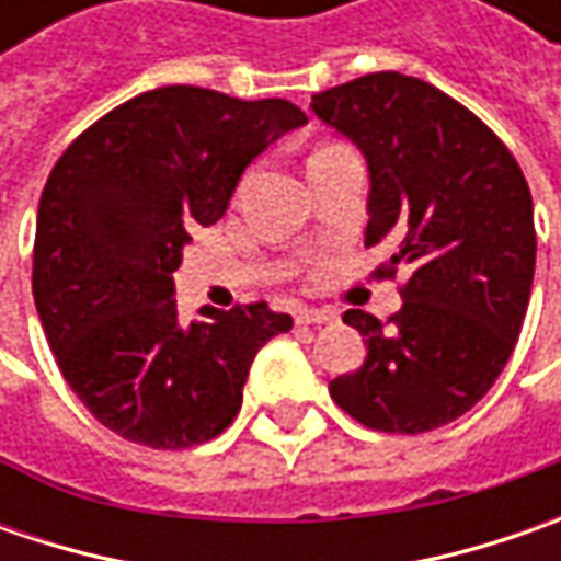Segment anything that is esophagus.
<instances>
[{
  "instance_id": "1",
  "label": "esophagus",
  "mask_w": 561,
  "mask_h": 561,
  "mask_svg": "<svg viewBox=\"0 0 561 561\" xmlns=\"http://www.w3.org/2000/svg\"><path fill=\"white\" fill-rule=\"evenodd\" d=\"M334 318L331 309H296V324H331Z\"/></svg>"
}]
</instances>
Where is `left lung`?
I'll list each match as a JSON object with an SVG mask.
<instances>
[{"label": "left lung", "mask_w": 561, "mask_h": 561, "mask_svg": "<svg viewBox=\"0 0 561 561\" xmlns=\"http://www.w3.org/2000/svg\"><path fill=\"white\" fill-rule=\"evenodd\" d=\"M312 112L365 156V247L393 249L377 274L409 271L387 324L343 314L368 353L331 397L375 431L443 427L484 399L522 334L537 259L528 181L484 121L419 77L365 75L312 96Z\"/></svg>", "instance_id": "1"}]
</instances>
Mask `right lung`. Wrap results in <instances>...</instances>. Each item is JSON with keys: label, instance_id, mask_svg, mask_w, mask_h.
Masks as SVG:
<instances>
[{"label": "right lung", "instance_id": "obj_1", "mask_svg": "<svg viewBox=\"0 0 561 561\" xmlns=\"http://www.w3.org/2000/svg\"><path fill=\"white\" fill-rule=\"evenodd\" d=\"M306 121L287 99L159 87L55 162L36 211L33 302L68 387L124 440L186 449L218 437L255 353L293 328L268 302L181 324L171 274L249 162Z\"/></svg>", "mask_w": 561, "mask_h": 561}]
</instances>
